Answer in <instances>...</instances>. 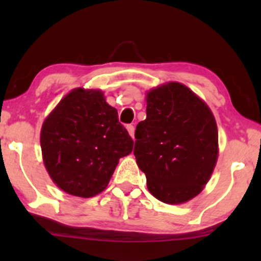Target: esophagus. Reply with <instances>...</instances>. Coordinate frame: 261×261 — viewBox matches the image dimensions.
<instances>
[{"label":"esophagus","instance_id":"esophagus-1","mask_svg":"<svg viewBox=\"0 0 261 261\" xmlns=\"http://www.w3.org/2000/svg\"><path fill=\"white\" fill-rule=\"evenodd\" d=\"M126 128H127L128 134H130V136L135 140V126H134V125H127Z\"/></svg>","mask_w":261,"mask_h":261}]
</instances>
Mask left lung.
Here are the masks:
<instances>
[{"instance_id":"left-lung-1","label":"left lung","mask_w":261,"mask_h":261,"mask_svg":"<svg viewBox=\"0 0 261 261\" xmlns=\"http://www.w3.org/2000/svg\"><path fill=\"white\" fill-rule=\"evenodd\" d=\"M146 120L135 131L134 154L147 188L166 203H182L207 184L218 155L216 120L187 86L169 82L147 93Z\"/></svg>"}]
</instances>
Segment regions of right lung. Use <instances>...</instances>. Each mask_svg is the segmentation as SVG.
Listing matches in <instances>:
<instances>
[{
    "mask_svg": "<svg viewBox=\"0 0 261 261\" xmlns=\"http://www.w3.org/2000/svg\"><path fill=\"white\" fill-rule=\"evenodd\" d=\"M40 145L53 181L70 195L92 197L107 188L134 141L103 93L76 88L45 119Z\"/></svg>",
    "mask_w": 261,
    "mask_h": 261,
    "instance_id": "right-lung-1",
    "label": "right lung"
}]
</instances>
